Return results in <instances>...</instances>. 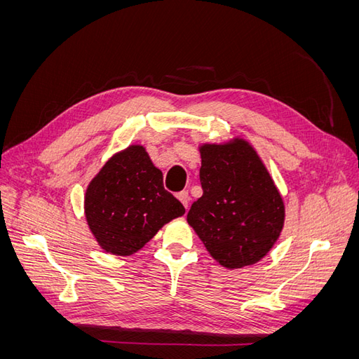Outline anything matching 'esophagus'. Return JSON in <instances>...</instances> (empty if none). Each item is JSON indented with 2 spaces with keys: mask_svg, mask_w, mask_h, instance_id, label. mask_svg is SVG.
Listing matches in <instances>:
<instances>
[{
  "mask_svg": "<svg viewBox=\"0 0 359 359\" xmlns=\"http://www.w3.org/2000/svg\"><path fill=\"white\" fill-rule=\"evenodd\" d=\"M178 199H180V202L184 205V206H186V208H187V206H189V202H190V196H189V191H186V190H184V191H181V193H178Z\"/></svg>",
  "mask_w": 359,
  "mask_h": 359,
  "instance_id": "esophagus-1",
  "label": "esophagus"
}]
</instances>
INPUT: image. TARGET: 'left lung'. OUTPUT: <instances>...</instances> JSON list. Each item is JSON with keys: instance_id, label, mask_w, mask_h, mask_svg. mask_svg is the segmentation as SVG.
I'll return each mask as SVG.
<instances>
[{"instance_id": "8db88e82", "label": "left lung", "mask_w": 359, "mask_h": 359, "mask_svg": "<svg viewBox=\"0 0 359 359\" xmlns=\"http://www.w3.org/2000/svg\"><path fill=\"white\" fill-rule=\"evenodd\" d=\"M203 194L187 222L210 255L226 268L266 256L285 224V203L268 169L247 140L199 147Z\"/></svg>"}]
</instances>
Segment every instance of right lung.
I'll list each match as a JSON object with an SVG mask.
<instances>
[{"instance_id":"add662e5","label":"right lung","mask_w":359,"mask_h":359,"mask_svg":"<svg viewBox=\"0 0 359 359\" xmlns=\"http://www.w3.org/2000/svg\"><path fill=\"white\" fill-rule=\"evenodd\" d=\"M83 206L95 241L118 256L136 253L186 212L163 187V173L142 145H130L104 163L86 187Z\"/></svg>"}]
</instances>
